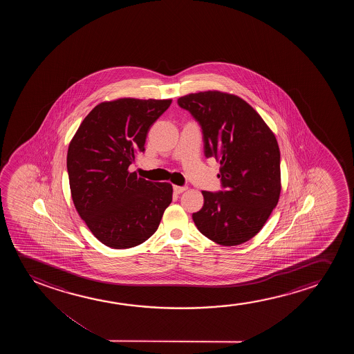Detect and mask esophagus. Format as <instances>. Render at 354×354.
I'll return each mask as SVG.
<instances>
[{"label": "esophagus", "mask_w": 354, "mask_h": 354, "mask_svg": "<svg viewBox=\"0 0 354 354\" xmlns=\"http://www.w3.org/2000/svg\"><path fill=\"white\" fill-rule=\"evenodd\" d=\"M173 189H174V194H183L184 191H186V189H187V187H186V186H174V187H173Z\"/></svg>", "instance_id": "34e87169"}]
</instances>
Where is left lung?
Masks as SVG:
<instances>
[{"label":"left lung","instance_id":"8db88e82","mask_svg":"<svg viewBox=\"0 0 354 354\" xmlns=\"http://www.w3.org/2000/svg\"><path fill=\"white\" fill-rule=\"evenodd\" d=\"M198 122L204 155L220 160L221 187L202 191L204 204L192 214L199 232L220 245L252 239L276 208L281 194V152L276 136L241 97L208 91L178 99Z\"/></svg>","mask_w":354,"mask_h":354}]
</instances>
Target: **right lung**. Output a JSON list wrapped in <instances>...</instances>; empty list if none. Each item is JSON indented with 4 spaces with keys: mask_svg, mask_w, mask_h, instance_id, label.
I'll use <instances>...</instances> for the list:
<instances>
[{
    "mask_svg": "<svg viewBox=\"0 0 354 354\" xmlns=\"http://www.w3.org/2000/svg\"><path fill=\"white\" fill-rule=\"evenodd\" d=\"M171 100L118 99L102 102L83 120L68 145L73 204L93 234L107 247L127 249L157 231L173 187L129 171L145 151L151 126Z\"/></svg>",
    "mask_w": 354,
    "mask_h": 354,
    "instance_id": "obj_1",
    "label": "right lung"
}]
</instances>
